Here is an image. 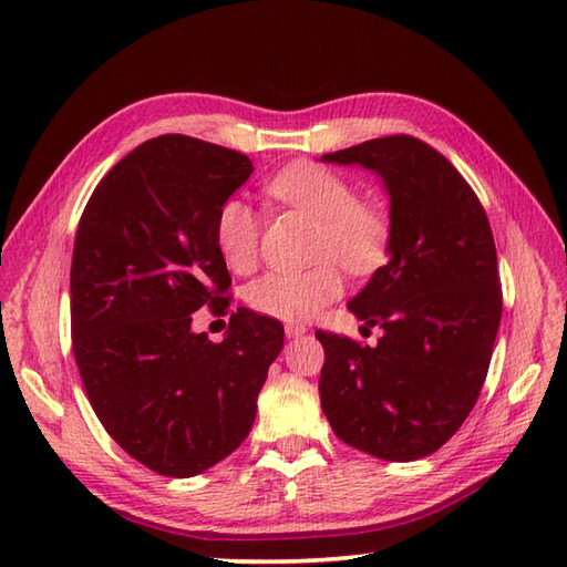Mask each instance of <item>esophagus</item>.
Returning a JSON list of instances; mask_svg holds the SVG:
<instances>
[{
    "label": "esophagus",
    "mask_w": 567,
    "mask_h": 567,
    "mask_svg": "<svg viewBox=\"0 0 567 567\" xmlns=\"http://www.w3.org/2000/svg\"><path fill=\"white\" fill-rule=\"evenodd\" d=\"M305 333H307V327H302V323H287L285 327L287 339H302Z\"/></svg>",
    "instance_id": "34e87169"
}]
</instances>
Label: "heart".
I'll return each instance as SVG.
<instances>
[{"label":"heart","instance_id":"obj_1","mask_svg":"<svg viewBox=\"0 0 567 567\" xmlns=\"http://www.w3.org/2000/svg\"><path fill=\"white\" fill-rule=\"evenodd\" d=\"M268 195L321 224L319 252L351 272L378 268L388 248V219L370 204L355 202L353 185L319 163H292L268 183ZM260 214L246 199L228 197L216 214L214 238L224 262L246 272L258 260ZM343 292L339 265L323 260L309 270H272L248 285L246 302L258 315L307 321Z\"/></svg>","mask_w":567,"mask_h":567}]
</instances>
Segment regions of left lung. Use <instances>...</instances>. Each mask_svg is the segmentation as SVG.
<instances>
[{
	"label": "left lung",
	"instance_id": "1",
	"mask_svg": "<svg viewBox=\"0 0 567 567\" xmlns=\"http://www.w3.org/2000/svg\"><path fill=\"white\" fill-rule=\"evenodd\" d=\"M321 163L375 173L390 197L388 262L348 311L378 346L317 331L321 409L336 436L382 461L424 457L461 429L489 368L502 295L487 214L463 175L412 136H384Z\"/></svg>",
	"mask_w": 567,
	"mask_h": 567
}]
</instances>
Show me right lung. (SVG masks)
Masks as SVG:
<instances>
[{
    "label": "right lung",
    "mask_w": 567,
    "mask_h": 567,
    "mask_svg": "<svg viewBox=\"0 0 567 567\" xmlns=\"http://www.w3.org/2000/svg\"><path fill=\"white\" fill-rule=\"evenodd\" d=\"M248 155L167 134L141 143L92 192L70 268L72 353L106 433L138 463L192 477L231 455L256 421L282 323L238 307L221 343L192 331L231 287L216 248L221 204Z\"/></svg>",
    "instance_id": "add662e5"
}]
</instances>
